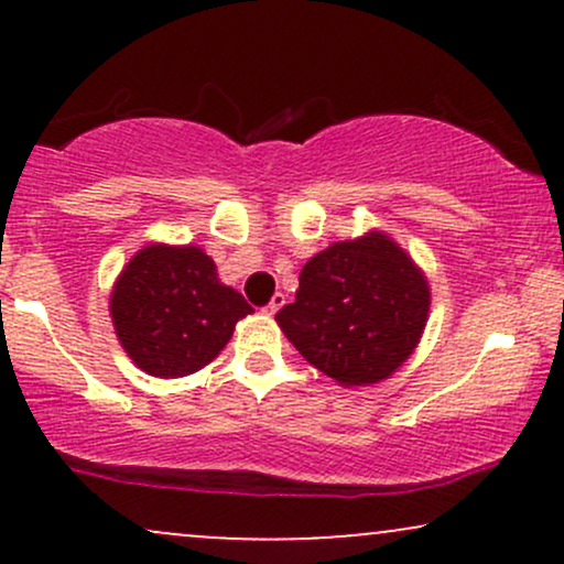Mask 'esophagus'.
Listing matches in <instances>:
<instances>
[{
    "instance_id": "esophagus-1",
    "label": "esophagus",
    "mask_w": 564,
    "mask_h": 564,
    "mask_svg": "<svg viewBox=\"0 0 564 564\" xmlns=\"http://www.w3.org/2000/svg\"><path fill=\"white\" fill-rule=\"evenodd\" d=\"M283 302H286V300H283V294H275V296H273V300H270V304H268V307H264V313H268V315H275V313H278V310H281V307H283Z\"/></svg>"
}]
</instances>
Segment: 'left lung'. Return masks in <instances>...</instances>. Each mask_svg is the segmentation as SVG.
<instances>
[{
	"label": "left lung",
	"mask_w": 564,
	"mask_h": 564,
	"mask_svg": "<svg viewBox=\"0 0 564 564\" xmlns=\"http://www.w3.org/2000/svg\"><path fill=\"white\" fill-rule=\"evenodd\" d=\"M430 286L411 257L381 232L339 241L302 268L300 291L278 310L286 339L339 381L377 384L419 345Z\"/></svg>",
	"instance_id": "obj_1"
}]
</instances>
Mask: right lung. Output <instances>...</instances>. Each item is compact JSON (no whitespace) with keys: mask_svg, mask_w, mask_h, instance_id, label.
I'll return each instance as SVG.
<instances>
[{"mask_svg":"<svg viewBox=\"0 0 564 564\" xmlns=\"http://www.w3.org/2000/svg\"><path fill=\"white\" fill-rule=\"evenodd\" d=\"M254 310L223 286L212 257L196 246H148L121 270L111 315L142 371L177 379L217 358L236 323Z\"/></svg>","mask_w":564,"mask_h":564,"instance_id":"1","label":"right lung"}]
</instances>
